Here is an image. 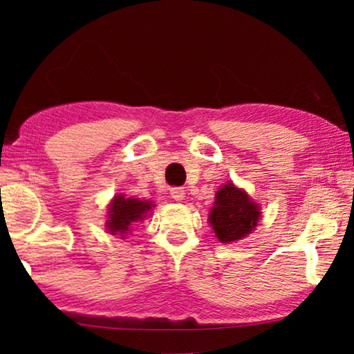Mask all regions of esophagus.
I'll return each instance as SVG.
<instances>
[{
  "mask_svg": "<svg viewBox=\"0 0 354 354\" xmlns=\"http://www.w3.org/2000/svg\"><path fill=\"white\" fill-rule=\"evenodd\" d=\"M171 196L176 201L185 200V190H183L182 187H174V188H171Z\"/></svg>",
  "mask_w": 354,
  "mask_h": 354,
  "instance_id": "obj_1",
  "label": "esophagus"
}]
</instances>
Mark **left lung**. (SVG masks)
I'll list each match as a JSON object with an SVG mask.
<instances>
[{"label":"left lung","mask_w":354,"mask_h":354,"mask_svg":"<svg viewBox=\"0 0 354 354\" xmlns=\"http://www.w3.org/2000/svg\"><path fill=\"white\" fill-rule=\"evenodd\" d=\"M209 212V224L221 243H234L254 230L261 219V209L248 193L227 182L216 193Z\"/></svg>","instance_id":"1"}]
</instances>
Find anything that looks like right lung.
I'll use <instances>...</instances> for the list:
<instances>
[{
  "label": "right lung",
  "mask_w": 354,
  "mask_h": 354,
  "mask_svg": "<svg viewBox=\"0 0 354 354\" xmlns=\"http://www.w3.org/2000/svg\"><path fill=\"white\" fill-rule=\"evenodd\" d=\"M153 206V201H142L138 198L115 195L109 205L106 229L113 235L125 236L135 224L142 222L148 216Z\"/></svg>",
  "instance_id": "obj_1"
}]
</instances>
